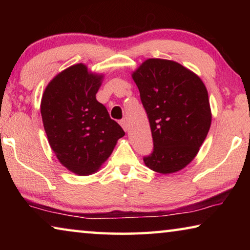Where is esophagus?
<instances>
[{
  "instance_id": "1",
  "label": "esophagus",
  "mask_w": 250,
  "mask_h": 250,
  "mask_svg": "<svg viewBox=\"0 0 250 250\" xmlns=\"http://www.w3.org/2000/svg\"><path fill=\"white\" fill-rule=\"evenodd\" d=\"M120 125L122 126V129H124L125 131L128 130V122H126V120H125V119H124V120H121V121H120Z\"/></svg>"
}]
</instances>
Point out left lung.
Here are the masks:
<instances>
[{
	"label": "left lung",
	"mask_w": 250,
	"mask_h": 250,
	"mask_svg": "<svg viewBox=\"0 0 250 250\" xmlns=\"http://www.w3.org/2000/svg\"><path fill=\"white\" fill-rule=\"evenodd\" d=\"M150 121L153 152L145 156L150 170L171 174L200 151L211 124L208 94L192 70L168 59L149 58L132 73Z\"/></svg>",
	"instance_id": "8db88e82"
}]
</instances>
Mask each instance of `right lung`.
<instances>
[{"label": "right lung", "mask_w": 250, "mask_h": 250, "mask_svg": "<svg viewBox=\"0 0 250 250\" xmlns=\"http://www.w3.org/2000/svg\"><path fill=\"white\" fill-rule=\"evenodd\" d=\"M103 79V74L91 73L80 62L55 76L42 97L49 146L62 166L80 176L100 170L125 135L96 99Z\"/></svg>", "instance_id": "right-lung-1"}]
</instances>
